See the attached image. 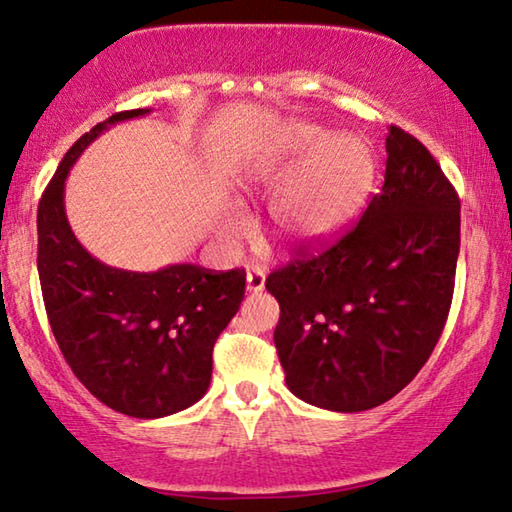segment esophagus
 <instances>
[{
	"mask_svg": "<svg viewBox=\"0 0 512 512\" xmlns=\"http://www.w3.org/2000/svg\"><path fill=\"white\" fill-rule=\"evenodd\" d=\"M265 288V274L263 270H258V267H251L247 272V290L249 293H261Z\"/></svg>",
	"mask_w": 512,
	"mask_h": 512,
	"instance_id": "esophagus-1",
	"label": "esophagus"
}]
</instances>
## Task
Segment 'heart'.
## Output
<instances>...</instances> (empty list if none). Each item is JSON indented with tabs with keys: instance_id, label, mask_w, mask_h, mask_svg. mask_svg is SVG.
Returning a JSON list of instances; mask_svg holds the SVG:
<instances>
[{
	"instance_id": "1",
	"label": "heart",
	"mask_w": 512,
	"mask_h": 512,
	"mask_svg": "<svg viewBox=\"0 0 512 512\" xmlns=\"http://www.w3.org/2000/svg\"><path fill=\"white\" fill-rule=\"evenodd\" d=\"M371 178L373 155L364 141L352 135L325 139L320 128L293 123L240 169L235 187L242 194H258L282 179L267 206L270 231L281 242H309L334 231L352 215ZM238 231V222L224 226L226 238Z\"/></svg>"
}]
</instances>
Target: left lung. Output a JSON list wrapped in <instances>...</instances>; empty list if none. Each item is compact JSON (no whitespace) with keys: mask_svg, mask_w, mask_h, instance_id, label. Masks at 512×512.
<instances>
[{"mask_svg":"<svg viewBox=\"0 0 512 512\" xmlns=\"http://www.w3.org/2000/svg\"><path fill=\"white\" fill-rule=\"evenodd\" d=\"M458 254V194L428 148L391 125L384 185L359 222L265 281L288 389L332 412L405 389L442 336Z\"/></svg>","mask_w":512,"mask_h":512,"instance_id":"8db88e82","label":"left lung"}]
</instances>
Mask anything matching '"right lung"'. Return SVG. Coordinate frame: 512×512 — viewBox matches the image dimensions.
Returning <instances> with one entry per match:
<instances>
[{"mask_svg":"<svg viewBox=\"0 0 512 512\" xmlns=\"http://www.w3.org/2000/svg\"><path fill=\"white\" fill-rule=\"evenodd\" d=\"M151 114L109 116L70 146L38 203V277L61 352L86 389L112 410L160 419L206 396L212 348L245 297V272L192 263L130 272L100 263L75 238L64 190L77 157L109 125Z\"/></svg>","mask_w":512,"mask_h":512,"instance_id":"add662e5","label":"right lung"}]
</instances>
